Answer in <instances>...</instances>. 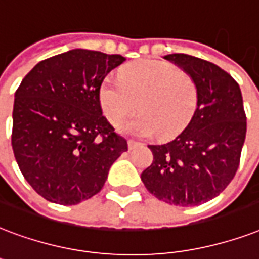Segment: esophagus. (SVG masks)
<instances>
[{
  "instance_id": "esophagus-1",
  "label": "esophagus",
  "mask_w": 259,
  "mask_h": 259,
  "mask_svg": "<svg viewBox=\"0 0 259 259\" xmlns=\"http://www.w3.org/2000/svg\"><path fill=\"white\" fill-rule=\"evenodd\" d=\"M138 145H140V143H137V141H133V140H129V141H127V147H129L130 151L134 149L136 147H138Z\"/></svg>"
}]
</instances>
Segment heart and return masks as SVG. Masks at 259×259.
I'll return each instance as SVG.
<instances>
[{
  "label": "heart",
  "mask_w": 259,
  "mask_h": 259,
  "mask_svg": "<svg viewBox=\"0 0 259 259\" xmlns=\"http://www.w3.org/2000/svg\"><path fill=\"white\" fill-rule=\"evenodd\" d=\"M194 78L171 64L143 59L126 66L119 78H106L99 90V103L115 127L137 111L141 115L125 126L138 137L172 138L186 129L198 107Z\"/></svg>",
  "instance_id": "obj_1"
}]
</instances>
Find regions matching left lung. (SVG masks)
Wrapping results in <instances>:
<instances>
[{
	"label": "left lung",
	"instance_id": "1",
	"mask_svg": "<svg viewBox=\"0 0 259 259\" xmlns=\"http://www.w3.org/2000/svg\"><path fill=\"white\" fill-rule=\"evenodd\" d=\"M164 59L194 78L198 107L172 141L148 145L153 161L141 181L157 200L195 206L220 194L239 167L246 138L243 99L238 82L217 65L187 54Z\"/></svg>",
	"mask_w": 259,
	"mask_h": 259
}]
</instances>
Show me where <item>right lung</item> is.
<instances>
[{
    "label": "right lung",
    "instance_id": "right-lung-1",
    "mask_svg": "<svg viewBox=\"0 0 259 259\" xmlns=\"http://www.w3.org/2000/svg\"><path fill=\"white\" fill-rule=\"evenodd\" d=\"M119 54L74 49L40 61L15 94L12 148L25 181L50 202L76 205L102 190L127 151L99 103Z\"/></svg>",
    "mask_w": 259,
    "mask_h": 259
}]
</instances>
